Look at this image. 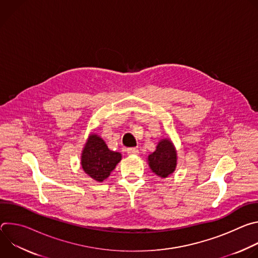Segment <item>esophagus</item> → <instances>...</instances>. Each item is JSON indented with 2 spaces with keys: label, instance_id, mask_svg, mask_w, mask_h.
<instances>
[{
  "label": "esophagus",
  "instance_id": "esophagus-1",
  "mask_svg": "<svg viewBox=\"0 0 258 258\" xmlns=\"http://www.w3.org/2000/svg\"><path fill=\"white\" fill-rule=\"evenodd\" d=\"M126 153L128 155H138L139 154V149L138 148H127Z\"/></svg>",
  "mask_w": 258,
  "mask_h": 258
}]
</instances>
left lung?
Masks as SVG:
<instances>
[{
    "instance_id": "1",
    "label": "left lung",
    "mask_w": 258,
    "mask_h": 258,
    "mask_svg": "<svg viewBox=\"0 0 258 258\" xmlns=\"http://www.w3.org/2000/svg\"><path fill=\"white\" fill-rule=\"evenodd\" d=\"M148 162L153 172L160 177H166L174 171L176 152L168 139L159 142L156 151L148 156Z\"/></svg>"
}]
</instances>
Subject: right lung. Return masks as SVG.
Returning <instances> with one entry per match:
<instances>
[{"label":"right lung","instance_id":"1","mask_svg":"<svg viewBox=\"0 0 258 258\" xmlns=\"http://www.w3.org/2000/svg\"><path fill=\"white\" fill-rule=\"evenodd\" d=\"M120 160L121 154L109 150L100 137L94 134L89 137L82 154V166L92 178L103 181Z\"/></svg>","mask_w":258,"mask_h":258}]
</instances>
